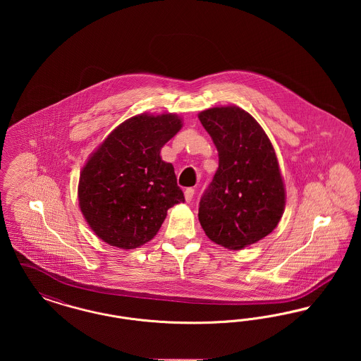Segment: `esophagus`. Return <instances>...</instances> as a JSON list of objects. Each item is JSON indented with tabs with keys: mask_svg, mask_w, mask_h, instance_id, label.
<instances>
[{
	"mask_svg": "<svg viewBox=\"0 0 361 361\" xmlns=\"http://www.w3.org/2000/svg\"><path fill=\"white\" fill-rule=\"evenodd\" d=\"M184 193H185V200H187V203H190V202L193 200V196H195V189H185Z\"/></svg>",
	"mask_w": 361,
	"mask_h": 361,
	"instance_id": "obj_1",
	"label": "esophagus"
}]
</instances>
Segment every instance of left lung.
Wrapping results in <instances>:
<instances>
[{
	"label": "left lung",
	"mask_w": 361,
	"mask_h": 361,
	"mask_svg": "<svg viewBox=\"0 0 361 361\" xmlns=\"http://www.w3.org/2000/svg\"><path fill=\"white\" fill-rule=\"evenodd\" d=\"M212 137L219 168L199 204V221L212 242L240 250L271 234L286 207L275 149L257 121L240 106L199 114Z\"/></svg>",
	"instance_id": "left-lung-1"
}]
</instances>
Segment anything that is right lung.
Instances as JSON below:
<instances>
[{
  "label": "right lung",
  "mask_w": 361,
  "mask_h": 361,
  "mask_svg": "<svg viewBox=\"0 0 361 361\" xmlns=\"http://www.w3.org/2000/svg\"><path fill=\"white\" fill-rule=\"evenodd\" d=\"M183 127L176 114H140L118 126L80 174L78 202L94 234L135 249L153 240L171 207L184 203L172 164L161 149Z\"/></svg>",
  "instance_id": "obj_1"
}]
</instances>
